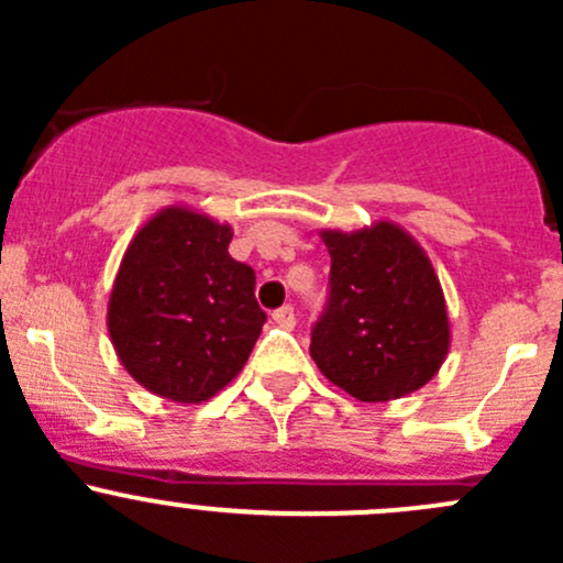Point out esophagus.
I'll return each mask as SVG.
<instances>
[{"label": "esophagus", "instance_id": "34e87169", "mask_svg": "<svg viewBox=\"0 0 563 563\" xmlns=\"http://www.w3.org/2000/svg\"><path fill=\"white\" fill-rule=\"evenodd\" d=\"M272 321H275L280 329H294V323H297V316H294L291 305H283L280 310H275V313H272Z\"/></svg>", "mask_w": 563, "mask_h": 563}]
</instances>
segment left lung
<instances>
[{"mask_svg":"<svg viewBox=\"0 0 563 563\" xmlns=\"http://www.w3.org/2000/svg\"><path fill=\"white\" fill-rule=\"evenodd\" d=\"M329 299L313 327L318 371L362 402L422 389L450 351V316L424 247L391 220L323 229Z\"/></svg>","mask_w":563,"mask_h":563,"instance_id":"obj_1","label":"left lung"}]
</instances>
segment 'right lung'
Here are the masks:
<instances>
[{
	"mask_svg": "<svg viewBox=\"0 0 563 563\" xmlns=\"http://www.w3.org/2000/svg\"><path fill=\"white\" fill-rule=\"evenodd\" d=\"M231 236L229 223L172 203L124 250L106 323L122 367L152 395L196 406L245 367L266 313Z\"/></svg>",
	"mask_w": 563,
	"mask_h": 563,
	"instance_id": "right-lung-1",
	"label": "right lung"
}]
</instances>
